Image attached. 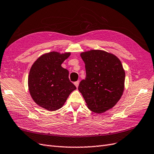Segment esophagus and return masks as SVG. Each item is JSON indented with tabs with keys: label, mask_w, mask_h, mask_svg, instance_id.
I'll list each match as a JSON object with an SVG mask.
<instances>
[{
	"label": "esophagus",
	"mask_w": 154,
	"mask_h": 154,
	"mask_svg": "<svg viewBox=\"0 0 154 154\" xmlns=\"http://www.w3.org/2000/svg\"><path fill=\"white\" fill-rule=\"evenodd\" d=\"M79 84V81H76V82H74V85H75V86H76L77 88L78 87Z\"/></svg>",
	"instance_id": "34e87169"
}]
</instances>
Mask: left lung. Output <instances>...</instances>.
Instances as JSON below:
<instances>
[{
    "label": "left lung",
    "instance_id": "8db88e82",
    "mask_svg": "<svg viewBox=\"0 0 154 154\" xmlns=\"http://www.w3.org/2000/svg\"><path fill=\"white\" fill-rule=\"evenodd\" d=\"M85 64L86 78L78 89L88 108L97 113L112 108L124 90L125 72L115 55L101 50L81 53Z\"/></svg>",
    "mask_w": 154,
    "mask_h": 154
}]
</instances>
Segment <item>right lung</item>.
Listing matches in <instances>:
<instances>
[{"label": "right lung", "instance_id": "obj_1", "mask_svg": "<svg viewBox=\"0 0 154 154\" xmlns=\"http://www.w3.org/2000/svg\"><path fill=\"white\" fill-rule=\"evenodd\" d=\"M69 55L70 53L50 52L39 57L31 67L28 78L30 96L47 111L60 109L76 89L69 79V72L61 66Z\"/></svg>", "mask_w": 154, "mask_h": 154}]
</instances>
